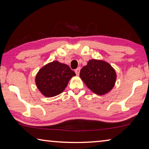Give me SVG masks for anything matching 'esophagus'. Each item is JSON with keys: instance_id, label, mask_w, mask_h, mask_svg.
I'll use <instances>...</instances> for the list:
<instances>
[{"instance_id": "1", "label": "esophagus", "mask_w": 149, "mask_h": 149, "mask_svg": "<svg viewBox=\"0 0 149 149\" xmlns=\"http://www.w3.org/2000/svg\"><path fill=\"white\" fill-rule=\"evenodd\" d=\"M75 72L77 75H79V72H80V68H77L75 70Z\"/></svg>"}]
</instances>
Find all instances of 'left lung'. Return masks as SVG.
I'll list each match as a JSON object with an SVG mask.
<instances>
[{
  "mask_svg": "<svg viewBox=\"0 0 149 149\" xmlns=\"http://www.w3.org/2000/svg\"><path fill=\"white\" fill-rule=\"evenodd\" d=\"M87 87L99 95L109 93L114 87L117 75L109 63L102 60H89L79 74Z\"/></svg>",
  "mask_w": 149,
  "mask_h": 149,
  "instance_id": "obj_1",
  "label": "left lung"
}]
</instances>
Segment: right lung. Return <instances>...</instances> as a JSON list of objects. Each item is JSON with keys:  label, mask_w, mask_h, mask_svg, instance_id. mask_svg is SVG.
I'll use <instances>...</instances> for the list:
<instances>
[{"label": "right lung", "mask_w": 149, "mask_h": 149, "mask_svg": "<svg viewBox=\"0 0 149 149\" xmlns=\"http://www.w3.org/2000/svg\"><path fill=\"white\" fill-rule=\"evenodd\" d=\"M75 72L65 64L57 60L48 63L39 70L35 81L37 89L46 97H53L62 93Z\"/></svg>", "instance_id": "add662e5"}]
</instances>
